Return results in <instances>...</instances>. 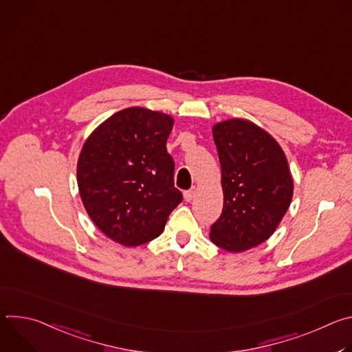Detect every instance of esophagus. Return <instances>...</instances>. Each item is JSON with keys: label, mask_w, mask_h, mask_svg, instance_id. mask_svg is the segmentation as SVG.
<instances>
[{"label": "esophagus", "mask_w": 352, "mask_h": 352, "mask_svg": "<svg viewBox=\"0 0 352 352\" xmlns=\"http://www.w3.org/2000/svg\"><path fill=\"white\" fill-rule=\"evenodd\" d=\"M195 196H196V188H195V186L190 188L189 190L184 192V199L186 200V202H190V200H192Z\"/></svg>", "instance_id": "esophagus-1"}]
</instances>
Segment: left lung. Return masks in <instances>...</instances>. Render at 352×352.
Returning <instances> with one entry per match:
<instances>
[{"mask_svg": "<svg viewBox=\"0 0 352 352\" xmlns=\"http://www.w3.org/2000/svg\"><path fill=\"white\" fill-rule=\"evenodd\" d=\"M224 206L210 239L239 254L269 239L287 213L294 181L277 140L256 124L232 118L213 125Z\"/></svg>", "mask_w": 352, "mask_h": 352, "instance_id": "left-lung-1", "label": "left lung"}]
</instances>
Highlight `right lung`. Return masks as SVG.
I'll return each instance as SVG.
<instances>
[{
  "instance_id": "obj_1",
  "label": "right lung",
  "mask_w": 352,
  "mask_h": 352,
  "mask_svg": "<svg viewBox=\"0 0 352 352\" xmlns=\"http://www.w3.org/2000/svg\"><path fill=\"white\" fill-rule=\"evenodd\" d=\"M173 126L168 114L131 107L113 114L85 140L76 167L82 204L114 242L139 246L157 238L182 202L166 147Z\"/></svg>"
}]
</instances>
